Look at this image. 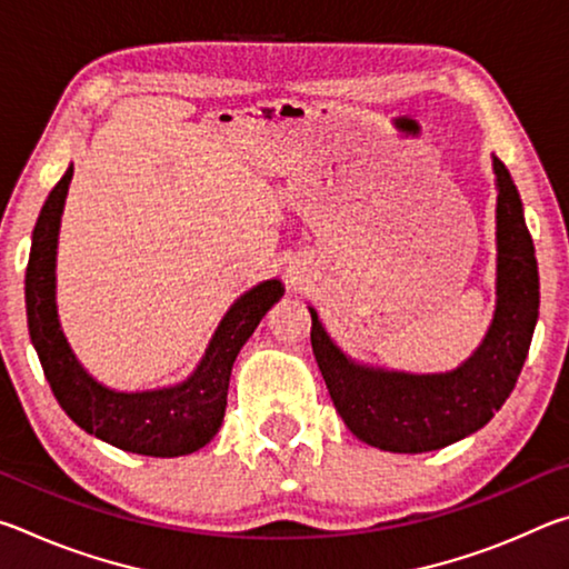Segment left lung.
Segmentation results:
<instances>
[{"label": "left lung", "mask_w": 569, "mask_h": 569, "mask_svg": "<svg viewBox=\"0 0 569 569\" xmlns=\"http://www.w3.org/2000/svg\"><path fill=\"white\" fill-rule=\"evenodd\" d=\"M497 176V308L485 341L447 373L383 371L349 359L311 311V346L346 427L366 445L421 455L475 435L502 409L522 371L539 313L532 236L505 162Z\"/></svg>", "instance_id": "1"}]
</instances>
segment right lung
<instances>
[{"label": "right lung", "instance_id": "right-lung-1", "mask_svg": "<svg viewBox=\"0 0 569 569\" xmlns=\"http://www.w3.org/2000/svg\"><path fill=\"white\" fill-rule=\"evenodd\" d=\"M72 172V166L67 168L44 200L32 233L24 278L27 326L44 377L67 417L88 435L132 455H192L218 435L236 356L268 308L281 301L283 286L273 278L240 296L220 321L198 369L182 383L152 391H114L102 387L77 361L60 329L54 303L57 236Z\"/></svg>", "mask_w": 569, "mask_h": 569}]
</instances>
